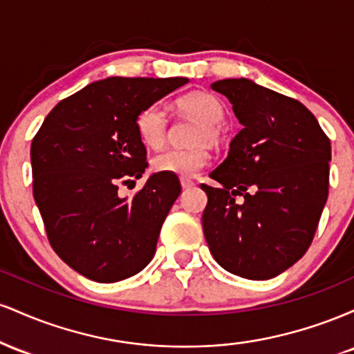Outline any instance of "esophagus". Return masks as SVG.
Returning <instances> with one entry per match:
<instances>
[{
    "label": "esophagus",
    "instance_id": "esophagus-1",
    "mask_svg": "<svg viewBox=\"0 0 354 354\" xmlns=\"http://www.w3.org/2000/svg\"><path fill=\"white\" fill-rule=\"evenodd\" d=\"M193 186H194V181L185 180V178H183V180H181V188L183 189H189V188H193Z\"/></svg>",
    "mask_w": 354,
    "mask_h": 354
}]
</instances>
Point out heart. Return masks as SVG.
Instances as JSON below:
<instances>
[{
    "instance_id": "1",
    "label": "heart",
    "mask_w": 354,
    "mask_h": 354,
    "mask_svg": "<svg viewBox=\"0 0 354 354\" xmlns=\"http://www.w3.org/2000/svg\"><path fill=\"white\" fill-rule=\"evenodd\" d=\"M176 109L200 120L194 131L191 148H169L154 156L153 169L161 174L178 178H191L205 168L211 160L209 143L221 140V121L225 118V104L218 96L208 91H191L176 100ZM136 131L141 143L151 149H160L168 138V118L158 104L143 108L136 118Z\"/></svg>"
}]
</instances>
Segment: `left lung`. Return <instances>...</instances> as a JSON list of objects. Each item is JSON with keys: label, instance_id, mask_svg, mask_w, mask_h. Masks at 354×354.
Listing matches in <instances>:
<instances>
[{"label": "left lung", "instance_id": "left-lung-1", "mask_svg": "<svg viewBox=\"0 0 354 354\" xmlns=\"http://www.w3.org/2000/svg\"><path fill=\"white\" fill-rule=\"evenodd\" d=\"M243 129L209 176L203 233L218 265L248 279H270L310 248L328 200L331 143L304 104L251 80L211 84ZM245 201L238 205L234 196Z\"/></svg>", "mask_w": 354, "mask_h": 354}]
</instances>
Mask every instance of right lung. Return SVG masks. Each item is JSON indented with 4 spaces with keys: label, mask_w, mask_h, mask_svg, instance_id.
<instances>
[{
    "label": "right lung",
    "mask_w": 354,
    "mask_h": 354,
    "mask_svg": "<svg viewBox=\"0 0 354 354\" xmlns=\"http://www.w3.org/2000/svg\"><path fill=\"white\" fill-rule=\"evenodd\" d=\"M188 78H106L59 101L31 143L33 196L55 253L98 283L140 273L151 261L180 181L151 174L131 198L120 185L143 176L140 111Z\"/></svg>",
    "instance_id": "add662e5"
}]
</instances>
